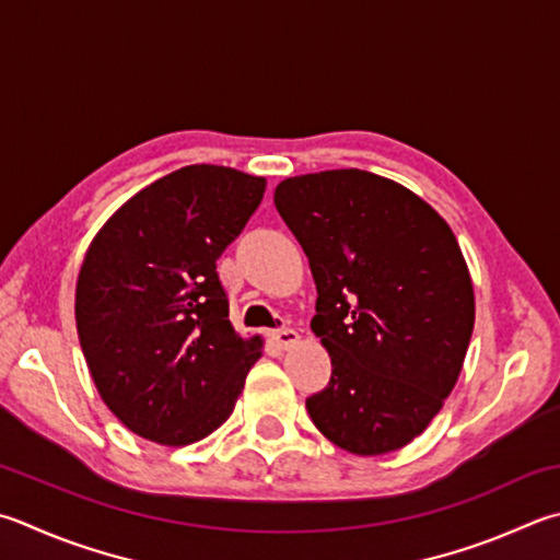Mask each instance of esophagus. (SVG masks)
Here are the masks:
<instances>
[{"label": "esophagus", "mask_w": 560, "mask_h": 560, "mask_svg": "<svg viewBox=\"0 0 560 560\" xmlns=\"http://www.w3.org/2000/svg\"><path fill=\"white\" fill-rule=\"evenodd\" d=\"M271 338L277 340L279 348L287 350V348H291V345L299 342V332L293 330V328H277V330H273Z\"/></svg>", "instance_id": "esophagus-1"}]
</instances>
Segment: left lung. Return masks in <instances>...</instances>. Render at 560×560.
<instances>
[{
	"label": "left lung",
	"instance_id": "1",
	"mask_svg": "<svg viewBox=\"0 0 560 560\" xmlns=\"http://www.w3.org/2000/svg\"><path fill=\"white\" fill-rule=\"evenodd\" d=\"M273 206L308 257L311 328L332 362L306 399L311 421L354 455L401 448L441 411L470 345L472 281L453 230L360 168L281 180Z\"/></svg>",
	"mask_w": 560,
	"mask_h": 560
}]
</instances>
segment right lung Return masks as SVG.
Masks as SVG:
<instances>
[{
    "label": "right lung",
    "mask_w": 560,
    "mask_h": 560,
    "mask_svg": "<svg viewBox=\"0 0 560 560\" xmlns=\"http://www.w3.org/2000/svg\"><path fill=\"white\" fill-rule=\"evenodd\" d=\"M264 178L186 166L127 200L90 245L75 289L80 348L109 411L141 439L188 445L228 421L261 358L232 328L218 273Z\"/></svg>",
    "instance_id": "add662e5"
}]
</instances>
